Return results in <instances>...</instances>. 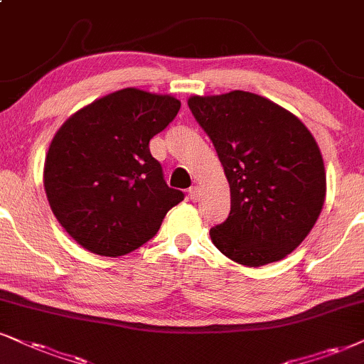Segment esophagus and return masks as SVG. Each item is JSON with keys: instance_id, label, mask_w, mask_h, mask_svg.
Returning a JSON list of instances; mask_svg holds the SVG:
<instances>
[{"instance_id": "obj_1", "label": "esophagus", "mask_w": 364, "mask_h": 364, "mask_svg": "<svg viewBox=\"0 0 364 364\" xmlns=\"http://www.w3.org/2000/svg\"><path fill=\"white\" fill-rule=\"evenodd\" d=\"M189 197H191L192 200H194V203H196V200H199V197H200V191H199V187H197V186H192L191 189H189Z\"/></svg>"}]
</instances>
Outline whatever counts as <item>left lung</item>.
Here are the masks:
<instances>
[{
	"mask_svg": "<svg viewBox=\"0 0 364 364\" xmlns=\"http://www.w3.org/2000/svg\"><path fill=\"white\" fill-rule=\"evenodd\" d=\"M189 107L230 182V216L209 235L246 267L278 262L306 240L326 199V170L306 124L246 91L192 96Z\"/></svg>",
	"mask_w": 364,
	"mask_h": 364,
	"instance_id": "left-lung-1",
	"label": "left lung"
}]
</instances>
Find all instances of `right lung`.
Instances as JSON below:
<instances>
[{
    "label": "right lung",
    "mask_w": 364,
    "mask_h": 364,
    "mask_svg": "<svg viewBox=\"0 0 364 364\" xmlns=\"http://www.w3.org/2000/svg\"><path fill=\"white\" fill-rule=\"evenodd\" d=\"M178 109L173 96L127 87L58 128L45 156V194L53 216L82 248L111 258L132 253L183 200L148 146Z\"/></svg>",
    "instance_id": "1"
}]
</instances>
